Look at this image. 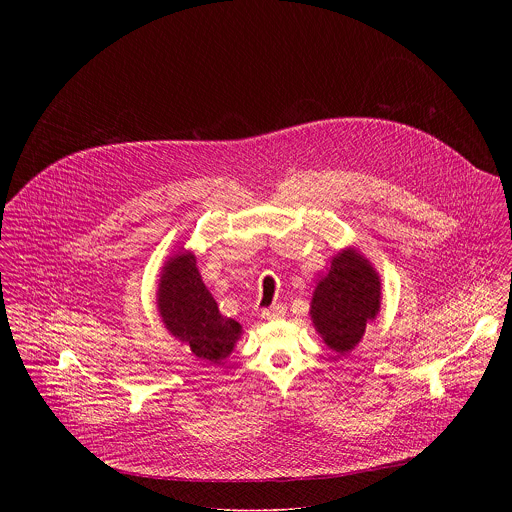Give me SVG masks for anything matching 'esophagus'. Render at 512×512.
Wrapping results in <instances>:
<instances>
[{
  "label": "esophagus",
  "instance_id": "34e87169",
  "mask_svg": "<svg viewBox=\"0 0 512 512\" xmlns=\"http://www.w3.org/2000/svg\"><path fill=\"white\" fill-rule=\"evenodd\" d=\"M286 315V307L284 305H272V307H268V309H264L262 311V319H266V321H274V319H282Z\"/></svg>",
  "mask_w": 512,
  "mask_h": 512
}]
</instances>
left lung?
Masks as SVG:
<instances>
[{"label": "left lung", "instance_id": "1", "mask_svg": "<svg viewBox=\"0 0 512 512\" xmlns=\"http://www.w3.org/2000/svg\"><path fill=\"white\" fill-rule=\"evenodd\" d=\"M380 311V278L355 248L341 250L317 282L311 319L325 345L339 355L351 353L365 335L366 323Z\"/></svg>", "mask_w": 512, "mask_h": 512}]
</instances>
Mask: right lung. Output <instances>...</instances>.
Instances as JSON below:
<instances>
[{
	"mask_svg": "<svg viewBox=\"0 0 512 512\" xmlns=\"http://www.w3.org/2000/svg\"><path fill=\"white\" fill-rule=\"evenodd\" d=\"M157 309L165 329L203 361L220 365L242 335L238 321L222 317L203 284L195 254L181 250L161 268Z\"/></svg>",
	"mask_w": 512,
	"mask_h": 512,
	"instance_id": "1",
	"label": "right lung"
}]
</instances>
